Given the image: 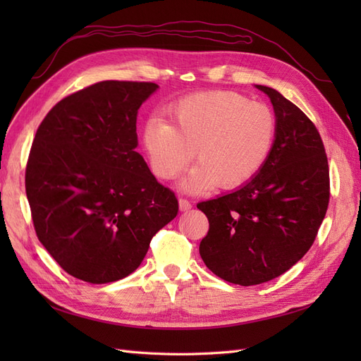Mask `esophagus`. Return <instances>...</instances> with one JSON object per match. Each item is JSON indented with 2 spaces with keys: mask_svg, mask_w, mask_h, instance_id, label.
<instances>
[{
  "mask_svg": "<svg viewBox=\"0 0 361 361\" xmlns=\"http://www.w3.org/2000/svg\"><path fill=\"white\" fill-rule=\"evenodd\" d=\"M191 207H192V204H191L190 200L183 199V197L179 199V209H180V211H190Z\"/></svg>",
  "mask_w": 361,
  "mask_h": 361,
  "instance_id": "34e87169",
  "label": "esophagus"
}]
</instances>
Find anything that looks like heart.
I'll use <instances>...</instances> for the list:
<instances>
[{"label": "heart", "instance_id": "heart-1", "mask_svg": "<svg viewBox=\"0 0 361 361\" xmlns=\"http://www.w3.org/2000/svg\"><path fill=\"white\" fill-rule=\"evenodd\" d=\"M171 123L155 117L145 128V146L158 178L176 179L194 154L199 164L182 187L188 191L236 190L265 166L274 146L277 120L271 108L231 90L182 97Z\"/></svg>", "mask_w": 361, "mask_h": 361}]
</instances>
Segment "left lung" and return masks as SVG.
<instances>
[{
    "label": "left lung",
    "mask_w": 361,
    "mask_h": 361,
    "mask_svg": "<svg viewBox=\"0 0 361 361\" xmlns=\"http://www.w3.org/2000/svg\"><path fill=\"white\" fill-rule=\"evenodd\" d=\"M277 133L265 166L239 190L200 202L209 231L200 256L215 276L253 286L281 276L307 253L329 207L330 170L318 129L267 85Z\"/></svg>",
    "instance_id": "8db88e82"
}]
</instances>
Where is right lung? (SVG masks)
I'll return each instance as SVG.
<instances>
[{"label":"right lung","mask_w":361,"mask_h":361,"mask_svg":"<svg viewBox=\"0 0 361 361\" xmlns=\"http://www.w3.org/2000/svg\"><path fill=\"white\" fill-rule=\"evenodd\" d=\"M155 82L101 81L64 97L42 120L25 191L42 245L75 279H123L178 215L135 147L137 113Z\"/></svg>","instance_id":"right-lung-1"}]
</instances>
